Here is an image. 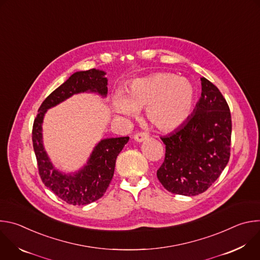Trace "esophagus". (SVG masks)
Wrapping results in <instances>:
<instances>
[{
  "instance_id": "obj_1",
  "label": "esophagus",
  "mask_w": 260,
  "mask_h": 260,
  "mask_svg": "<svg viewBox=\"0 0 260 260\" xmlns=\"http://www.w3.org/2000/svg\"><path fill=\"white\" fill-rule=\"evenodd\" d=\"M147 138H148V135H147L146 133H138V134H136V135L134 136V140H135L136 142H139V143L145 141Z\"/></svg>"
}]
</instances>
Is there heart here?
Masks as SVG:
<instances>
[{"mask_svg": "<svg viewBox=\"0 0 260 260\" xmlns=\"http://www.w3.org/2000/svg\"><path fill=\"white\" fill-rule=\"evenodd\" d=\"M196 99L192 83L170 73H154L135 79L123 91L115 92L112 104L115 112L136 116L139 109L146 108V117L161 132L179 127L191 112Z\"/></svg>", "mask_w": 260, "mask_h": 260, "instance_id": "heart-1", "label": "heart"}]
</instances>
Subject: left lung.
Here are the masks:
<instances>
[{"mask_svg": "<svg viewBox=\"0 0 260 260\" xmlns=\"http://www.w3.org/2000/svg\"><path fill=\"white\" fill-rule=\"evenodd\" d=\"M193 113L179 128L161 138L166 157L157 178L170 192L197 196L218 179L231 156L232 116L219 89L205 77Z\"/></svg>", "mask_w": 260, "mask_h": 260, "instance_id": "obj_1", "label": "left lung"}]
</instances>
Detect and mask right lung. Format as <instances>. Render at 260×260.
Returning a JSON list of instances; mask_svg holds the SVG:
<instances>
[{"mask_svg": "<svg viewBox=\"0 0 260 260\" xmlns=\"http://www.w3.org/2000/svg\"><path fill=\"white\" fill-rule=\"evenodd\" d=\"M105 75L104 71L95 69L74 73L44 100L34 121L32 146L42 182L55 196L70 205H88L104 196L113 178L116 158L129 137L101 140L81 170L74 174H64L54 168L45 151L42 140L43 118L48 109L73 94L95 92L105 98L108 93V79Z\"/></svg>", "mask_w": 260, "mask_h": 260, "instance_id": "add662e5", "label": "right lung"}]
</instances>
